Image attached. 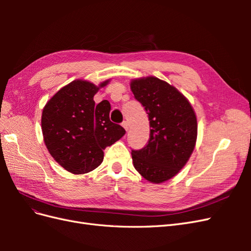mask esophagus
<instances>
[{"mask_svg": "<svg viewBox=\"0 0 251 251\" xmlns=\"http://www.w3.org/2000/svg\"><path fill=\"white\" fill-rule=\"evenodd\" d=\"M121 126H124V128H125L126 131L128 130V124H127V121H123V124H121Z\"/></svg>", "mask_w": 251, "mask_h": 251, "instance_id": "1", "label": "esophagus"}]
</instances>
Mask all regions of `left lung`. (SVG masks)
Listing matches in <instances>:
<instances>
[{
    "mask_svg": "<svg viewBox=\"0 0 251 251\" xmlns=\"http://www.w3.org/2000/svg\"><path fill=\"white\" fill-rule=\"evenodd\" d=\"M131 89L151 127L144 148L132 150L133 163L142 177L161 183L178 174L193 153L198 130L195 112L176 88L157 77L135 79Z\"/></svg>",
    "mask_w": 251,
    "mask_h": 251,
    "instance_id": "1",
    "label": "left lung"
}]
</instances>
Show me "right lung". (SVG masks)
<instances>
[{"mask_svg": "<svg viewBox=\"0 0 251 251\" xmlns=\"http://www.w3.org/2000/svg\"><path fill=\"white\" fill-rule=\"evenodd\" d=\"M98 89L89 81L74 80L60 89L43 110L45 144L54 160L72 174L96 169L103 160V150L126 133L110 120L108 100L95 104L93 97Z\"/></svg>", "mask_w": 251, "mask_h": 251, "instance_id": "right-lung-1", "label": "right lung"}]
</instances>
